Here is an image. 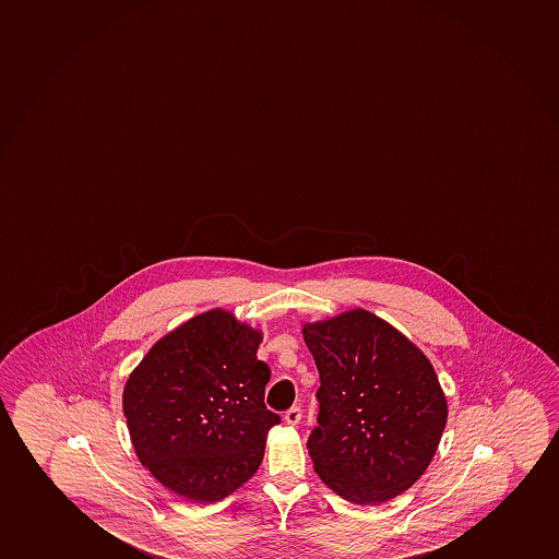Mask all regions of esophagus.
Here are the masks:
<instances>
[{"mask_svg":"<svg viewBox=\"0 0 559 559\" xmlns=\"http://www.w3.org/2000/svg\"><path fill=\"white\" fill-rule=\"evenodd\" d=\"M285 421H287V425H293V427L300 424V421H302V411H300V406H293V408L285 412Z\"/></svg>","mask_w":559,"mask_h":559,"instance_id":"esophagus-1","label":"esophagus"}]
</instances>
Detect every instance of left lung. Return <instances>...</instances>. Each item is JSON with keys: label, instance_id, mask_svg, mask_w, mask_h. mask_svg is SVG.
<instances>
[{"label": "left lung", "instance_id": "left-lung-1", "mask_svg": "<svg viewBox=\"0 0 559 559\" xmlns=\"http://www.w3.org/2000/svg\"><path fill=\"white\" fill-rule=\"evenodd\" d=\"M302 334L321 374L319 427L308 440L314 472L358 506L403 495L425 474L448 421L429 358L361 308L304 322Z\"/></svg>", "mask_w": 559, "mask_h": 559}]
</instances>
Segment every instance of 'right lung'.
Returning a JSON list of instances; mask_svg holds the SVG:
<instances>
[{"label": "right lung", "instance_id": "add662e5", "mask_svg": "<svg viewBox=\"0 0 559 559\" xmlns=\"http://www.w3.org/2000/svg\"><path fill=\"white\" fill-rule=\"evenodd\" d=\"M261 330L216 308L148 348L122 392L130 440L164 487L193 503L224 500L263 462L280 416L264 406Z\"/></svg>", "mask_w": 559, "mask_h": 559}]
</instances>
